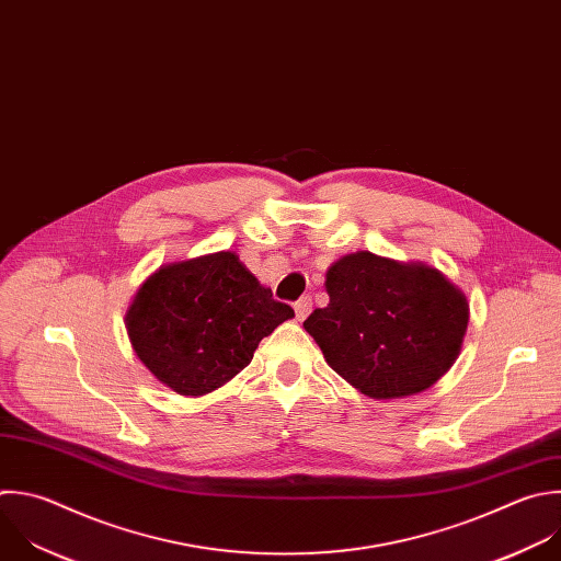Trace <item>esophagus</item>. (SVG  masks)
<instances>
[{"label": "esophagus", "mask_w": 561, "mask_h": 561, "mask_svg": "<svg viewBox=\"0 0 561 561\" xmlns=\"http://www.w3.org/2000/svg\"><path fill=\"white\" fill-rule=\"evenodd\" d=\"M310 310H312V297H310V295H306V297H301V299L295 301V314H297L299 321L306 319Z\"/></svg>", "instance_id": "esophagus-1"}]
</instances>
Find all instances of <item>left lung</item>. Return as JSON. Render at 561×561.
I'll list each match as a JSON object with an SVG mask.
<instances>
[{
    "mask_svg": "<svg viewBox=\"0 0 561 561\" xmlns=\"http://www.w3.org/2000/svg\"><path fill=\"white\" fill-rule=\"evenodd\" d=\"M325 290L328 306L304 328L336 375L371 399L427 390L460 352L469 304L432 266L358 251L330 266Z\"/></svg>",
    "mask_w": 561,
    "mask_h": 561,
    "instance_id": "1",
    "label": "left lung"
}]
</instances>
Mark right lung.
<instances>
[{
    "mask_svg": "<svg viewBox=\"0 0 561 561\" xmlns=\"http://www.w3.org/2000/svg\"><path fill=\"white\" fill-rule=\"evenodd\" d=\"M290 317L288 304L222 251L153 273L127 312V334L160 383L203 397L244 369L257 343Z\"/></svg>",
    "mask_w": 561,
    "mask_h": 561,
    "instance_id": "right-lung-1",
    "label": "right lung"
}]
</instances>
